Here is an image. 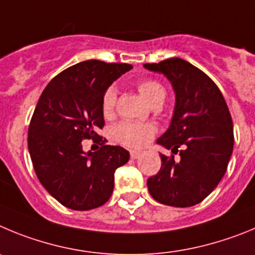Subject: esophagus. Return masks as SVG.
<instances>
[{
	"label": "esophagus",
	"mask_w": 255,
	"mask_h": 255,
	"mask_svg": "<svg viewBox=\"0 0 255 255\" xmlns=\"http://www.w3.org/2000/svg\"><path fill=\"white\" fill-rule=\"evenodd\" d=\"M141 155H142L141 151H130V159H133V160L138 159Z\"/></svg>",
	"instance_id": "1"
}]
</instances>
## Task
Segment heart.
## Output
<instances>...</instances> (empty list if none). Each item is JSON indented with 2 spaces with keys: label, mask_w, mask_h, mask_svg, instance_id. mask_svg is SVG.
<instances>
[{
  "label": "heart",
  "mask_w": 255,
  "mask_h": 255,
  "mask_svg": "<svg viewBox=\"0 0 255 255\" xmlns=\"http://www.w3.org/2000/svg\"><path fill=\"white\" fill-rule=\"evenodd\" d=\"M137 90L150 105L155 103H164L165 89L161 84L153 80H142L137 82ZM117 103V93L113 88H109L103 95L102 109L105 117H112L114 114ZM156 129L152 125H142V123L123 121L114 126L113 136L119 143L127 147H143L147 144L155 134Z\"/></svg>",
  "instance_id": "heart-1"
}]
</instances>
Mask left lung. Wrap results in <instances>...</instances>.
<instances>
[{"mask_svg": "<svg viewBox=\"0 0 255 255\" xmlns=\"http://www.w3.org/2000/svg\"><path fill=\"white\" fill-rule=\"evenodd\" d=\"M171 82L175 107L171 123L156 143L174 155L160 153L161 167L147 180L155 201L174 207H190L212 192L228 169L234 147L233 119L217 85L189 62L169 58L146 63Z\"/></svg>", "mask_w": 255, "mask_h": 255, "instance_id": "obj_1", "label": "left lung"}]
</instances>
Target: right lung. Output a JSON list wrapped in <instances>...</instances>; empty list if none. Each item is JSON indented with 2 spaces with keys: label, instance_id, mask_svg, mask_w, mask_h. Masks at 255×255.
<instances>
[{
  "label": "right lung",
  "instance_id": "right-lung-1",
  "mask_svg": "<svg viewBox=\"0 0 255 255\" xmlns=\"http://www.w3.org/2000/svg\"><path fill=\"white\" fill-rule=\"evenodd\" d=\"M130 68L98 59L80 62L52 79L39 98L27 147L39 182L65 207L88 211L104 205L113 193L114 173L129 160L127 150L105 144L96 132L104 127L103 95ZM82 139L102 147L85 153Z\"/></svg>",
  "mask_w": 255,
  "mask_h": 255
}]
</instances>
